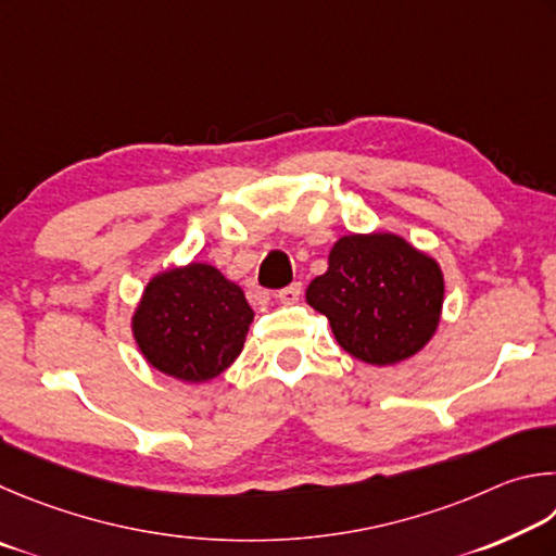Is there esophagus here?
<instances>
[{
    "label": "esophagus",
    "mask_w": 556,
    "mask_h": 556,
    "mask_svg": "<svg viewBox=\"0 0 556 556\" xmlns=\"http://www.w3.org/2000/svg\"><path fill=\"white\" fill-rule=\"evenodd\" d=\"M300 293H303V286L293 283V286H288V288L280 290L278 300H280V303H283V305H293V303H298V300H300Z\"/></svg>",
    "instance_id": "1"
}]
</instances>
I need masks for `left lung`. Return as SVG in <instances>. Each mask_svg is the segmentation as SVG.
Returning <instances> with one entry per match:
<instances>
[{
	"label": "left lung",
	"instance_id": "left-lung-1",
	"mask_svg": "<svg viewBox=\"0 0 556 556\" xmlns=\"http://www.w3.org/2000/svg\"><path fill=\"white\" fill-rule=\"evenodd\" d=\"M305 298L346 354L393 366L420 352L440 327L444 276L440 263L397 233H349Z\"/></svg>",
	"mask_w": 556,
	"mask_h": 556
}]
</instances>
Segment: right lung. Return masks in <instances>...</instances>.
I'll use <instances>...</instances> for the list:
<instances>
[{
	"label": "right lung",
	"instance_id": "add662e5",
	"mask_svg": "<svg viewBox=\"0 0 556 556\" xmlns=\"http://www.w3.org/2000/svg\"><path fill=\"white\" fill-rule=\"evenodd\" d=\"M253 323L243 290L210 263L153 276L131 317L146 362L188 383L219 376L241 354Z\"/></svg>",
	"mask_w": 556,
	"mask_h": 556
}]
</instances>
